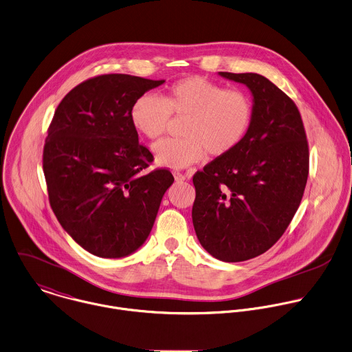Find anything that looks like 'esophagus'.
<instances>
[{
  "label": "esophagus",
  "instance_id": "1",
  "mask_svg": "<svg viewBox=\"0 0 352 352\" xmlns=\"http://www.w3.org/2000/svg\"><path fill=\"white\" fill-rule=\"evenodd\" d=\"M174 178H175V181L182 182V181H186V179H188V175H185V174H182V173H174Z\"/></svg>",
  "mask_w": 352,
  "mask_h": 352
}]
</instances>
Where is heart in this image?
I'll list each match as a JSON object with an SVG mask.
<instances>
[{
  "label": "heart",
  "instance_id": "b5f03b06",
  "mask_svg": "<svg viewBox=\"0 0 352 352\" xmlns=\"http://www.w3.org/2000/svg\"><path fill=\"white\" fill-rule=\"evenodd\" d=\"M171 115L188 118L185 138L159 141L153 155L160 166L181 170L199 163L206 152L223 156L236 149L251 127L254 107L247 93L193 75L173 83L162 98L140 96L130 111L133 126L149 140L166 133Z\"/></svg>",
  "mask_w": 352,
  "mask_h": 352
}]
</instances>
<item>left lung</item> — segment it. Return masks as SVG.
<instances>
[{"label": "left lung", "instance_id": "1", "mask_svg": "<svg viewBox=\"0 0 352 352\" xmlns=\"http://www.w3.org/2000/svg\"><path fill=\"white\" fill-rule=\"evenodd\" d=\"M245 85L254 116L241 144L193 177L192 219L203 248L222 262H243L272 248L302 201L309 145L295 102L259 74L218 72Z\"/></svg>", "mask_w": 352, "mask_h": 352}]
</instances>
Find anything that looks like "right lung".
Segmentation results:
<instances>
[{
  "instance_id": "1",
  "label": "right lung",
  "mask_w": 352,
  "mask_h": 352,
  "mask_svg": "<svg viewBox=\"0 0 352 352\" xmlns=\"http://www.w3.org/2000/svg\"><path fill=\"white\" fill-rule=\"evenodd\" d=\"M166 80L126 74L91 78L58 104L43 148L50 207L63 229L98 258H124L148 239L168 170L153 160L131 123L134 101Z\"/></svg>"
}]
</instances>
